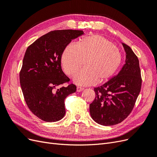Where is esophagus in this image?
Here are the masks:
<instances>
[{
    "label": "esophagus",
    "mask_w": 157,
    "mask_h": 157,
    "mask_svg": "<svg viewBox=\"0 0 157 157\" xmlns=\"http://www.w3.org/2000/svg\"><path fill=\"white\" fill-rule=\"evenodd\" d=\"M84 90V88H80V87H77V91L78 92H82V91H83Z\"/></svg>",
    "instance_id": "obj_1"
}]
</instances>
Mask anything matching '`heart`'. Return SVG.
I'll return each mask as SVG.
<instances>
[{"label": "heart", "instance_id": "b5f03b06", "mask_svg": "<svg viewBox=\"0 0 157 157\" xmlns=\"http://www.w3.org/2000/svg\"><path fill=\"white\" fill-rule=\"evenodd\" d=\"M122 56L111 41L99 35L83 38L78 45L68 44L61 56V63L65 73L73 74L84 63L73 78L79 86H89L106 82L119 67Z\"/></svg>", "mask_w": 157, "mask_h": 157}]
</instances>
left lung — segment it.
<instances>
[{
    "label": "left lung",
    "mask_w": 157,
    "mask_h": 157,
    "mask_svg": "<svg viewBox=\"0 0 157 157\" xmlns=\"http://www.w3.org/2000/svg\"><path fill=\"white\" fill-rule=\"evenodd\" d=\"M125 63L118 73L101 86L94 88L96 98L90 105L92 119L103 126L121 123L130 115L141 86L139 59L129 46L122 42Z\"/></svg>",
    "instance_id": "obj_1"
}]
</instances>
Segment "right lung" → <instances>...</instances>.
Wrapping results in <instances>:
<instances>
[{
	"instance_id": "add662e5",
	"label": "right lung",
	"mask_w": 157,
	"mask_h": 157,
	"mask_svg": "<svg viewBox=\"0 0 157 157\" xmlns=\"http://www.w3.org/2000/svg\"><path fill=\"white\" fill-rule=\"evenodd\" d=\"M84 33L72 29L50 31L26 50L20 73L21 88L28 107L42 121L56 122L65 115V99L77 88L71 84L57 88L69 80L61 69V56L71 41Z\"/></svg>"
}]
</instances>
